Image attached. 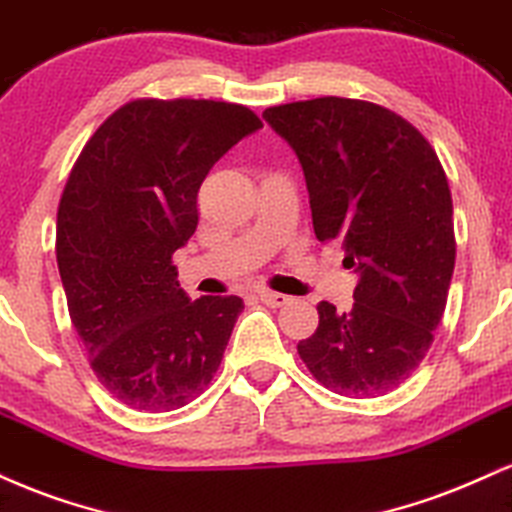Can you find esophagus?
<instances>
[{
	"label": "esophagus",
	"mask_w": 512,
	"mask_h": 512,
	"mask_svg": "<svg viewBox=\"0 0 512 512\" xmlns=\"http://www.w3.org/2000/svg\"><path fill=\"white\" fill-rule=\"evenodd\" d=\"M258 297H261L263 304L273 306V309H278V306H285L287 302H290V297H287V294H280L273 290H258Z\"/></svg>",
	"instance_id": "1"
}]
</instances>
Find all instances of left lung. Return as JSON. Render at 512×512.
I'll return each instance as SVG.
<instances>
[{"instance_id": "1", "label": "left lung", "mask_w": 512, "mask_h": 512, "mask_svg": "<svg viewBox=\"0 0 512 512\" xmlns=\"http://www.w3.org/2000/svg\"><path fill=\"white\" fill-rule=\"evenodd\" d=\"M263 119L297 153L318 242L342 239L359 275L350 311L321 302L297 345L306 369L347 398H376L422 364L455 268L453 198L436 150L388 107L314 98Z\"/></svg>"}]
</instances>
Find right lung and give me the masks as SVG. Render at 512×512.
<instances>
[{
  "mask_svg": "<svg viewBox=\"0 0 512 512\" xmlns=\"http://www.w3.org/2000/svg\"><path fill=\"white\" fill-rule=\"evenodd\" d=\"M261 126L234 102L131 100L71 167L54 244L66 306L93 374L131 410H179L218 371L244 302H191L172 254L196 232L210 167Z\"/></svg>",
  "mask_w": 512,
  "mask_h": 512,
  "instance_id": "1",
  "label": "right lung"
}]
</instances>
